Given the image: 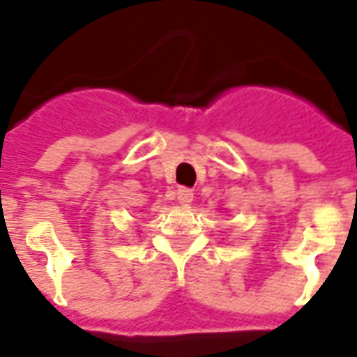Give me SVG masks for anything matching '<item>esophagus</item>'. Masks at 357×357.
<instances>
[{
	"instance_id": "34e87169",
	"label": "esophagus",
	"mask_w": 357,
	"mask_h": 357,
	"mask_svg": "<svg viewBox=\"0 0 357 357\" xmlns=\"http://www.w3.org/2000/svg\"><path fill=\"white\" fill-rule=\"evenodd\" d=\"M178 201L179 204H191V201H193V191L191 189H187V187H181V189H178Z\"/></svg>"
}]
</instances>
